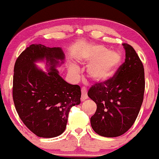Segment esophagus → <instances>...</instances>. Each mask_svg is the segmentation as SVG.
<instances>
[{
  "instance_id": "34e87169",
  "label": "esophagus",
  "mask_w": 159,
  "mask_h": 159,
  "mask_svg": "<svg viewBox=\"0 0 159 159\" xmlns=\"http://www.w3.org/2000/svg\"><path fill=\"white\" fill-rule=\"evenodd\" d=\"M81 92H82V96H81V100L84 101L86 99H88V91L87 89L85 87H83L81 89Z\"/></svg>"
}]
</instances>
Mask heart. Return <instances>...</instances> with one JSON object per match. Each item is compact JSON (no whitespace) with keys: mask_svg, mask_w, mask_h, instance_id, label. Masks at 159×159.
<instances>
[{"mask_svg":"<svg viewBox=\"0 0 159 159\" xmlns=\"http://www.w3.org/2000/svg\"><path fill=\"white\" fill-rule=\"evenodd\" d=\"M79 61L84 65L89 64L86 73L89 79L96 83H102L116 73L122 62V55L103 46L92 45L84 51ZM68 71L73 76H77L79 68L71 64L68 66Z\"/></svg>","mask_w":159,"mask_h":159,"instance_id":"obj_1","label":"heart"}]
</instances>
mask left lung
Segmentation results:
<instances>
[{
  "label": "left lung",
  "instance_id": "8db88e82",
  "mask_svg": "<svg viewBox=\"0 0 159 159\" xmlns=\"http://www.w3.org/2000/svg\"><path fill=\"white\" fill-rule=\"evenodd\" d=\"M123 46L126 59L115 78L96 83L88 92L97 104L96 112L91 117V127L103 137H117L127 132L135 123L143 102V64L131 45Z\"/></svg>",
  "mask_w": 159,
  "mask_h": 159
}]
</instances>
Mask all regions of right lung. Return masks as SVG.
Masks as SVG:
<instances>
[{
    "mask_svg": "<svg viewBox=\"0 0 159 159\" xmlns=\"http://www.w3.org/2000/svg\"><path fill=\"white\" fill-rule=\"evenodd\" d=\"M65 59L61 48L35 44L24 50L15 64V106L20 120L39 137L62 134L70 109L80 103V87L65 81L57 69ZM39 61L46 62V72L35 65Z\"/></svg>",
    "mask_w": 159,
    "mask_h": 159,
    "instance_id": "1",
    "label": "right lung"
}]
</instances>
